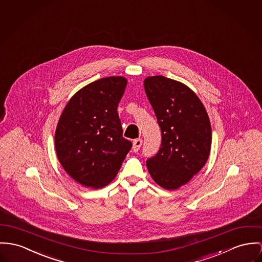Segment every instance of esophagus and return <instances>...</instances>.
I'll return each instance as SVG.
<instances>
[{"mask_svg":"<svg viewBox=\"0 0 262 262\" xmlns=\"http://www.w3.org/2000/svg\"><path fill=\"white\" fill-rule=\"evenodd\" d=\"M141 144H142V140H141V139H137V140H135L134 142H133V150H134L135 152L139 151V149H140Z\"/></svg>","mask_w":262,"mask_h":262,"instance_id":"34e87169","label":"esophagus"}]
</instances>
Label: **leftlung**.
Masks as SVG:
<instances>
[{
  "instance_id": "left-lung-1",
  "label": "left lung",
  "mask_w": 262,
  "mask_h": 262,
  "mask_svg": "<svg viewBox=\"0 0 262 262\" xmlns=\"http://www.w3.org/2000/svg\"><path fill=\"white\" fill-rule=\"evenodd\" d=\"M144 91L161 130V148L147 159L146 166L161 187L177 189L208 160L210 121L199 97L182 82L163 76L148 77Z\"/></svg>"
}]
</instances>
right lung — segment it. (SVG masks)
<instances>
[{"label":"right lung","mask_w":262,"mask_h":262,"mask_svg":"<svg viewBox=\"0 0 262 262\" xmlns=\"http://www.w3.org/2000/svg\"><path fill=\"white\" fill-rule=\"evenodd\" d=\"M126 83L123 77L89 83L60 115L55 135L57 156L67 173L83 186L108 184L133 146L122 137L118 114Z\"/></svg>","instance_id":"right-lung-1"}]
</instances>
